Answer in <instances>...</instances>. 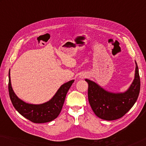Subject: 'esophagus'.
I'll list each match as a JSON object with an SVG mask.
<instances>
[{
  "label": "esophagus",
  "mask_w": 146,
  "mask_h": 146,
  "mask_svg": "<svg viewBox=\"0 0 146 146\" xmlns=\"http://www.w3.org/2000/svg\"><path fill=\"white\" fill-rule=\"evenodd\" d=\"M81 77H82V76H81Z\"/></svg>",
  "instance_id": "esophagus-1"
}]
</instances>
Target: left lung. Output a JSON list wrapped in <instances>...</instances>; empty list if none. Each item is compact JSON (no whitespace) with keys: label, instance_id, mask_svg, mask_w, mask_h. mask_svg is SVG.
<instances>
[{"label":"left lung","instance_id":"left-lung-1","mask_svg":"<svg viewBox=\"0 0 146 146\" xmlns=\"http://www.w3.org/2000/svg\"><path fill=\"white\" fill-rule=\"evenodd\" d=\"M134 79L124 92L114 93L106 90L88 79V96L90 105L96 115L105 120H115L123 116L134 105L140 90V79L136 62Z\"/></svg>","mask_w":146,"mask_h":146}]
</instances>
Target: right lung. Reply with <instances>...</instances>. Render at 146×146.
<instances>
[{
	"mask_svg": "<svg viewBox=\"0 0 146 146\" xmlns=\"http://www.w3.org/2000/svg\"><path fill=\"white\" fill-rule=\"evenodd\" d=\"M74 80L61 86L49 101L40 104H33L22 100L14 92L12 88L10 70L9 72V92L13 106L20 114L34 123H46L58 116L62 108L66 96Z\"/></svg>",
	"mask_w": 146,
	"mask_h": 146,
	"instance_id": "right-lung-1",
	"label": "right lung"
}]
</instances>
